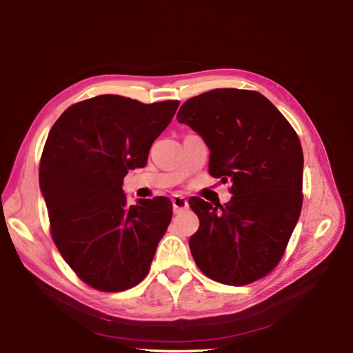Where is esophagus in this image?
I'll return each instance as SVG.
<instances>
[{
	"label": "esophagus",
	"mask_w": 353,
	"mask_h": 353,
	"mask_svg": "<svg viewBox=\"0 0 353 353\" xmlns=\"http://www.w3.org/2000/svg\"><path fill=\"white\" fill-rule=\"evenodd\" d=\"M172 206H174V212L175 213H181V212H184L188 208V201H187L185 197L174 196L172 197Z\"/></svg>",
	"instance_id": "1"
}]
</instances>
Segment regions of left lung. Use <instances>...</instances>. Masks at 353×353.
I'll return each instance as SVG.
<instances>
[{
    "label": "left lung",
    "instance_id": "left-lung-1",
    "mask_svg": "<svg viewBox=\"0 0 353 353\" xmlns=\"http://www.w3.org/2000/svg\"><path fill=\"white\" fill-rule=\"evenodd\" d=\"M176 119L210 148L209 174L232 184L225 206L193 199L190 237L199 270L245 285L280 263L303 203V152L293 126L258 91L218 88L187 100ZM190 203V201H188Z\"/></svg>",
    "mask_w": 353,
    "mask_h": 353
}]
</instances>
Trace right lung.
Here are the masks:
<instances>
[{
    "instance_id": "right-lung-1",
    "label": "right lung",
    "mask_w": 353,
    "mask_h": 353,
    "mask_svg": "<svg viewBox=\"0 0 353 353\" xmlns=\"http://www.w3.org/2000/svg\"><path fill=\"white\" fill-rule=\"evenodd\" d=\"M178 100L144 104L97 95L72 104L52 125L39 162L52 241L79 279L100 292L141 283L172 219L166 197L130 205L128 170L144 168Z\"/></svg>"
}]
</instances>
